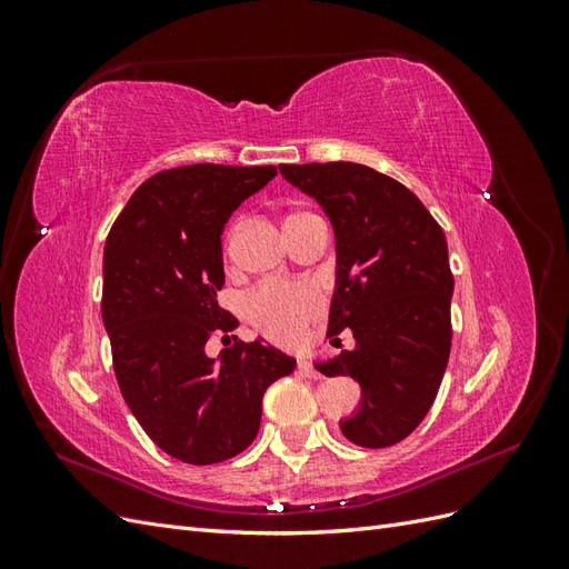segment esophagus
I'll list each match as a JSON object with an SVG mask.
<instances>
[{"instance_id": "34e87169", "label": "esophagus", "mask_w": 569, "mask_h": 569, "mask_svg": "<svg viewBox=\"0 0 569 569\" xmlns=\"http://www.w3.org/2000/svg\"><path fill=\"white\" fill-rule=\"evenodd\" d=\"M299 370H301L303 375H308V377H322L320 370H318L313 363H308L306 358H299Z\"/></svg>"}]
</instances>
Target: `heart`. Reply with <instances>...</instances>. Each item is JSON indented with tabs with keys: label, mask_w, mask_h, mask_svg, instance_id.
I'll use <instances>...</instances> for the list:
<instances>
[{
	"label": "heart",
	"mask_w": 569,
	"mask_h": 569,
	"mask_svg": "<svg viewBox=\"0 0 569 569\" xmlns=\"http://www.w3.org/2000/svg\"><path fill=\"white\" fill-rule=\"evenodd\" d=\"M244 311L256 330L274 341H291L322 311V295L308 282H270L253 291Z\"/></svg>",
	"instance_id": "obj_1"
}]
</instances>
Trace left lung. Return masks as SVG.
Instances as JSON below:
<instances>
[{"label":"left lung","mask_w":569,"mask_h":569,"mask_svg":"<svg viewBox=\"0 0 569 569\" xmlns=\"http://www.w3.org/2000/svg\"><path fill=\"white\" fill-rule=\"evenodd\" d=\"M280 173L322 206L335 230L327 337L349 327L356 347L316 368L360 385L341 435L366 449L399 443L432 408L451 353L453 274L443 230L408 187L375 168L284 163Z\"/></svg>","instance_id":"left-lung-1"}]
</instances>
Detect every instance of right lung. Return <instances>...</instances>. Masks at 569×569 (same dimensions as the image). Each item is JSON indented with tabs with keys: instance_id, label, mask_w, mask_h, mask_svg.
<instances>
[{
	"instance_id": "obj_1",
	"label": "right lung",
	"mask_w": 569,
	"mask_h": 569,
	"mask_svg": "<svg viewBox=\"0 0 569 569\" xmlns=\"http://www.w3.org/2000/svg\"><path fill=\"white\" fill-rule=\"evenodd\" d=\"M274 176V166L161 170L134 189L107 237L101 318L120 393L149 439L189 465L242 453L261 427L266 389L297 366L261 337L206 353L213 332L239 325L218 306L220 234Z\"/></svg>"
}]
</instances>
